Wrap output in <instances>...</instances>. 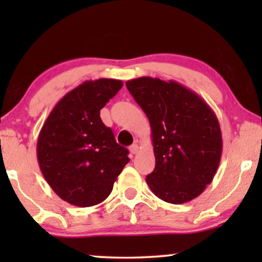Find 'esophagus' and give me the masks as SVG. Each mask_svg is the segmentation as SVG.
I'll return each instance as SVG.
<instances>
[{"label":"esophagus","instance_id":"1","mask_svg":"<svg viewBox=\"0 0 262 262\" xmlns=\"http://www.w3.org/2000/svg\"><path fill=\"white\" fill-rule=\"evenodd\" d=\"M138 151H139V146L137 145V144H134V145H132L130 147H129V152L132 153V155H137L138 153Z\"/></svg>","mask_w":262,"mask_h":262}]
</instances>
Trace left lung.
Masks as SVG:
<instances>
[{"label": "left lung", "instance_id": "obj_1", "mask_svg": "<svg viewBox=\"0 0 262 262\" xmlns=\"http://www.w3.org/2000/svg\"><path fill=\"white\" fill-rule=\"evenodd\" d=\"M125 86L152 129L155 170L146 182L156 196L184 204L206 189L222 157L221 125L200 96L170 80L141 76Z\"/></svg>", "mask_w": 262, "mask_h": 262}]
</instances>
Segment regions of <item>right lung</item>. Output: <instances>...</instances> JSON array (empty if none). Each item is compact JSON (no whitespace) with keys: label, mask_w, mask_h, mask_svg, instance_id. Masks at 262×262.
<instances>
[{"label":"right lung","mask_w":262,"mask_h":262,"mask_svg":"<svg viewBox=\"0 0 262 262\" xmlns=\"http://www.w3.org/2000/svg\"><path fill=\"white\" fill-rule=\"evenodd\" d=\"M122 86L116 79L83 81L56 104L40 129V171L51 189L74 206L105 200L129 162L128 149L100 118V110Z\"/></svg>","instance_id":"1"}]
</instances>
